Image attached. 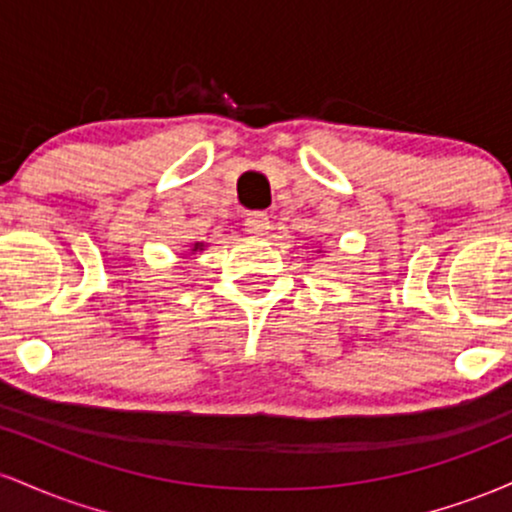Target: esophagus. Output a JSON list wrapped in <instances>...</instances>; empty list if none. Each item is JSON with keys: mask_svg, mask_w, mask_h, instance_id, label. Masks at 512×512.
Returning a JSON list of instances; mask_svg holds the SVG:
<instances>
[{"mask_svg": "<svg viewBox=\"0 0 512 512\" xmlns=\"http://www.w3.org/2000/svg\"><path fill=\"white\" fill-rule=\"evenodd\" d=\"M269 228H272V223H269V216L264 211H252V214H248V219H245V231L252 238H264L269 233Z\"/></svg>", "mask_w": 512, "mask_h": 512, "instance_id": "obj_1", "label": "esophagus"}]
</instances>
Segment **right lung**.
Here are the masks:
<instances>
[{"label": "right lung", "instance_id": "add662e5", "mask_svg": "<svg viewBox=\"0 0 512 512\" xmlns=\"http://www.w3.org/2000/svg\"><path fill=\"white\" fill-rule=\"evenodd\" d=\"M204 248H207V245H204V243H195V245H192V255H195V252H202Z\"/></svg>", "mask_w": 512, "mask_h": 512}]
</instances>
